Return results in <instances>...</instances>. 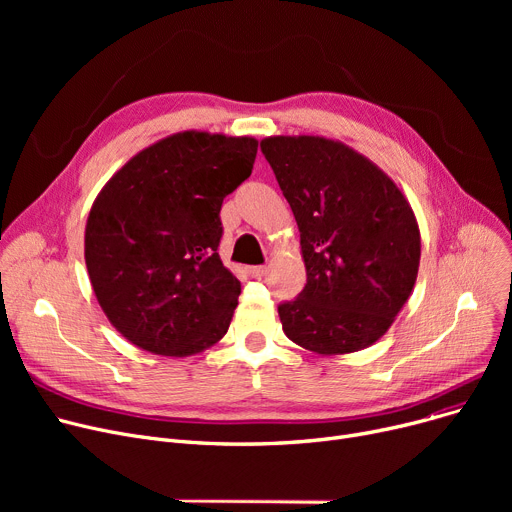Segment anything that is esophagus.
Returning a JSON list of instances; mask_svg holds the SVG:
<instances>
[{
    "label": "esophagus",
    "instance_id": "obj_1",
    "mask_svg": "<svg viewBox=\"0 0 512 512\" xmlns=\"http://www.w3.org/2000/svg\"><path fill=\"white\" fill-rule=\"evenodd\" d=\"M247 274L251 278H261L267 274V267L265 265H253V267H247Z\"/></svg>",
    "mask_w": 512,
    "mask_h": 512
}]
</instances>
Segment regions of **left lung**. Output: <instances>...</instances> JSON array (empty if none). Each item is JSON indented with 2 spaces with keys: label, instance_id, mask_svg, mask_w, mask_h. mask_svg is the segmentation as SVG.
<instances>
[{
  "label": "left lung",
  "instance_id": "obj_1",
  "mask_svg": "<svg viewBox=\"0 0 512 512\" xmlns=\"http://www.w3.org/2000/svg\"><path fill=\"white\" fill-rule=\"evenodd\" d=\"M261 151L301 232L307 284L278 307L284 334L334 357L378 342L409 301L421 259L415 211L396 182L353 147L299 134Z\"/></svg>",
  "mask_w": 512,
  "mask_h": 512
}]
</instances>
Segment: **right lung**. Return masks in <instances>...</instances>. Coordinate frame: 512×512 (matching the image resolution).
<instances>
[{
	"label": "right lung",
	"instance_id": "1",
	"mask_svg": "<svg viewBox=\"0 0 512 512\" xmlns=\"http://www.w3.org/2000/svg\"><path fill=\"white\" fill-rule=\"evenodd\" d=\"M257 139L184 130L105 182L87 218L85 263L99 307L134 346L191 357L220 342L240 282L218 255L226 195L255 164Z\"/></svg>",
	"mask_w": 512,
	"mask_h": 512
}]
</instances>
